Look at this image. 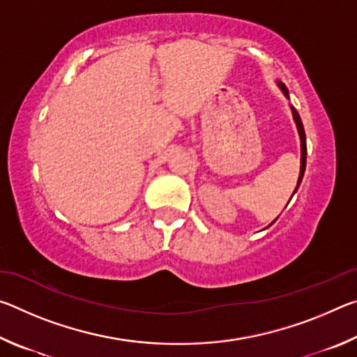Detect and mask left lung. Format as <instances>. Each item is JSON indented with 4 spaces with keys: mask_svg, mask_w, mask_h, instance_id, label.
I'll return each mask as SVG.
<instances>
[{
    "mask_svg": "<svg viewBox=\"0 0 357 357\" xmlns=\"http://www.w3.org/2000/svg\"><path fill=\"white\" fill-rule=\"evenodd\" d=\"M279 86H280V89H282V93L285 94L287 98H288V89L285 88V84L279 82ZM291 110H293L294 123H296V126H298V132H299V137H301V173H299V179H298V187H299L301 181H302V176H304V172H305V162H307V144H305V132H304V126H302V121H301V118H299V113L296 112L293 107H291ZM298 187H296V190H298ZM296 190H294V193H296ZM294 193H293V195H294ZM291 198H293V197H291Z\"/></svg>",
    "mask_w": 357,
    "mask_h": 357,
    "instance_id": "8db88e82",
    "label": "left lung"
}]
</instances>
